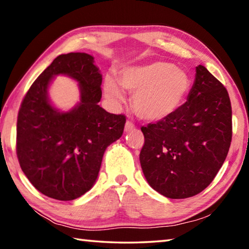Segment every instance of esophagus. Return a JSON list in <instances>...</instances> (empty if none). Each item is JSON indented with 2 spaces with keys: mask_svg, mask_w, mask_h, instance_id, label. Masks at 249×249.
Segmentation results:
<instances>
[{
  "mask_svg": "<svg viewBox=\"0 0 249 249\" xmlns=\"http://www.w3.org/2000/svg\"><path fill=\"white\" fill-rule=\"evenodd\" d=\"M134 128H135V124L133 123V122H130V121L126 122V124H125V132H129V130H132Z\"/></svg>",
  "mask_w": 249,
  "mask_h": 249,
  "instance_id": "34e87169",
  "label": "esophagus"
}]
</instances>
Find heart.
<instances>
[{
  "mask_svg": "<svg viewBox=\"0 0 249 249\" xmlns=\"http://www.w3.org/2000/svg\"><path fill=\"white\" fill-rule=\"evenodd\" d=\"M120 84L133 95V108L142 120L156 122L166 119L178 109L190 91L188 73L165 61L128 67L120 77ZM104 93L113 103L124 101L121 87L108 77L104 83Z\"/></svg>",
  "mask_w": 249,
  "mask_h": 249,
  "instance_id": "obj_1",
  "label": "heart"
}]
</instances>
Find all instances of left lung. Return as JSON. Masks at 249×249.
I'll use <instances>...</instances> for the list:
<instances>
[{"mask_svg":"<svg viewBox=\"0 0 249 249\" xmlns=\"http://www.w3.org/2000/svg\"><path fill=\"white\" fill-rule=\"evenodd\" d=\"M188 101L166 119L142 126L140 160L150 187L170 199L204 190L215 178L231 142V107L225 87L196 67Z\"/></svg>","mask_w":249,"mask_h":249,"instance_id":"1","label":"left lung"}]
</instances>
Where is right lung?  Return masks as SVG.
I'll list each match as a JSON object with an SVG mask.
<instances>
[{
    "label": "right lung",
    "mask_w": 249,
    "mask_h": 249,
    "mask_svg": "<svg viewBox=\"0 0 249 249\" xmlns=\"http://www.w3.org/2000/svg\"><path fill=\"white\" fill-rule=\"evenodd\" d=\"M67 74L79 82L82 99L70 112L50 105L48 84ZM102 75L93 57L60 54L29 88L16 126V155L25 176L52 199L70 201L89 191L98 178L107 147L122 136L126 116L111 114L98 104Z\"/></svg>",
    "instance_id": "1"
}]
</instances>
